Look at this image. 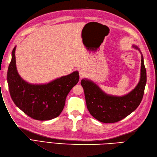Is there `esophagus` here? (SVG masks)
<instances>
[{"label":"esophagus","mask_w":157,"mask_h":157,"mask_svg":"<svg viewBox=\"0 0 157 157\" xmlns=\"http://www.w3.org/2000/svg\"><path fill=\"white\" fill-rule=\"evenodd\" d=\"M85 71H84V70H83V69L79 70V75H80V78H83V77L85 76Z\"/></svg>","instance_id":"1"}]
</instances>
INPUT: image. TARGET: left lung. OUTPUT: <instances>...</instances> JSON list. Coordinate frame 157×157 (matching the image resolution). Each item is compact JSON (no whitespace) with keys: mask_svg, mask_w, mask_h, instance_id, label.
<instances>
[{"mask_svg":"<svg viewBox=\"0 0 157 157\" xmlns=\"http://www.w3.org/2000/svg\"><path fill=\"white\" fill-rule=\"evenodd\" d=\"M135 48L139 49L136 46ZM147 82L146 69L141 56V77L136 88L123 97H113L104 93L91 81L82 79L86 104L96 119L104 123H113L125 118L137 108L142 100Z\"/></svg>","mask_w":157,"mask_h":157,"instance_id":"obj_1","label":"left lung"}]
</instances>
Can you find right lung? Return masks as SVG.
<instances>
[{
	"instance_id": "add662e5",
	"label": "right lung",
	"mask_w": 157,
	"mask_h": 157,
	"mask_svg": "<svg viewBox=\"0 0 157 157\" xmlns=\"http://www.w3.org/2000/svg\"><path fill=\"white\" fill-rule=\"evenodd\" d=\"M15 47L9 64L7 81L14 104L30 117L38 121L54 119L62 112L68 94L79 82L78 72L45 85H31L20 78L16 66Z\"/></svg>"
}]
</instances>
